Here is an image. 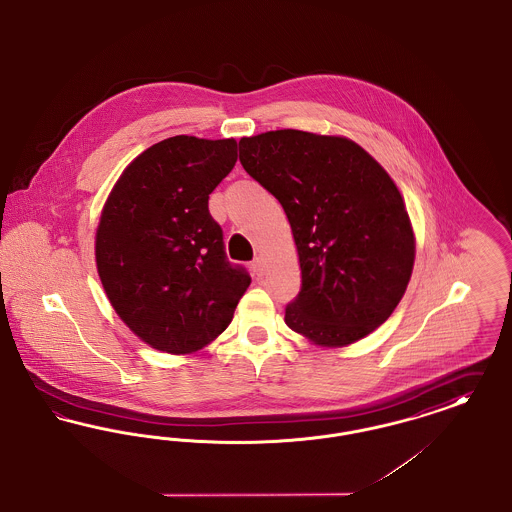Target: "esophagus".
I'll use <instances>...</instances> for the list:
<instances>
[{
    "mask_svg": "<svg viewBox=\"0 0 512 512\" xmlns=\"http://www.w3.org/2000/svg\"><path fill=\"white\" fill-rule=\"evenodd\" d=\"M251 271H253V274L257 276V278H261L263 274H265V263H263V259H255L253 263H251Z\"/></svg>",
    "mask_w": 512,
    "mask_h": 512,
    "instance_id": "esophagus-1",
    "label": "esophagus"
}]
</instances>
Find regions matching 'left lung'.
Listing matches in <instances>:
<instances>
[{
    "instance_id": "obj_1",
    "label": "left lung",
    "mask_w": 512,
    "mask_h": 512,
    "mask_svg": "<svg viewBox=\"0 0 512 512\" xmlns=\"http://www.w3.org/2000/svg\"><path fill=\"white\" fill-rule=\"evenodd\" d=\"M240 162L278 199L298 247L301 288L286 325L321 346L352 344L383 325L416 255L389 174L354 141L298 129L243 137Z\"/></svg>"
}]
</instances>
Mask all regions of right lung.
<instances>
[{
    "mask_svg": "<svg viewBox=\"0 0 512 512\" xmlns=\"http://www.w3.org/2000/svg\"><path fill=\"white\" fill-rule=\"evenodd\" d=\"M238 160L234 139L178 135L139 154L96 230V267L121 321L168 354L226 331L251 276L226 257L209 195Z\"/></svg>",
    "mask_w": 512,
    "mask_h": 512,
    "instance_id": "add662e5",
    "label": "right lung"
}]
</instances>
